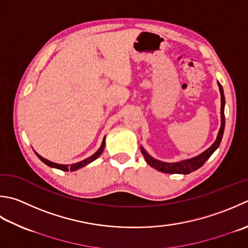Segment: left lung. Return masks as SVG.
Returning <instances> with one entry per match:
<instances>
[{
    "instance_id": "1",
    "label": "left lung",
    "mask_w": 248,
    "mask_h": 248,
    "mask_svg": "<svg viewBox=\"0 0 248 248\" xmlns=\"http://www.w3.org/2000/svg\"><path fill=\"white\" fill-rule=\"evenodd\" d=\"M218 87H219L220 96H221V99H220L221 100V108H220L221 124H220L219 132H218L217 139L214 142V144H213L210 148H207L205 152H203L202 154H200L199 156H197L195 158L183 160V161L173 162V163L159 161V160L153 158L152 156H149L146 150L140 146V152H142L145 160H146V162L149 164L150 167H153L154 169H156V170H158V171L163 172V173L189 174L193 171H196V170H198L199 168H201L203 164L206 162V160L212 156V154L214 153L218 147H219L222 135H224V130H225V95H224V89H222V87L219 82H218Z\"/></svg>"
}]
</instances>
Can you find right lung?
<instances>
[{"label": "right lung", "instance_id": "add662e5", "mask_svg": "<svg viewBox=\"0 0 248 248\" xmlns=\"http://www.w3.org/2000/svg\"><path fill=\"white\" fill-rule=\"evenodd\" d=\"M104 146H105V137L103 139V142H102V144H101V147L98 150H96V152L93 155H92V156H90L89 158H87L85 160H82V161H80V162L71 164V166H65V164H58V163H55V162H51V161H49V160H47L45 158H43L42 156H40V155H38L37 153H35V154H36V156L40 158L44 163L47 164L48 167L55 168V169H59V170H62V171H76V170H78V169H80L82 167H85V166H87V164H89L90 162L94 161L95 159H98L101 156V154L103 153Z\"/></svg>", "mask_w": 248, "mask_h": 248}]
</instances>
